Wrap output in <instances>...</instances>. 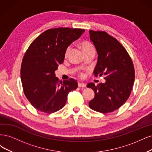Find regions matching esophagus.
I'll list each match as a JSON object with an SVG mask.
<instances>
[{
	"instance_id": "34e87169",
	"label": "esophagus",
	"mask_w": 152,
	"mask_h": 152,
	"mask_svg": "<svg viewBox=\"0 0 152 152\" xmlns=\"http://www.w3.org/2000/svg\"><path fill=\"white\" fill-rule=\"evenodd\" d=\"M78 86H79V87H86V85L84 83L79 82V83H78Z\"/></svg>"
}]
</instances>
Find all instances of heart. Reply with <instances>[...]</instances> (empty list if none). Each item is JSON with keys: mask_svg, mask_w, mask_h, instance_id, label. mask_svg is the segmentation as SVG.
<instances>
[{"mask_svg": "<svg viewBox=\"0 0 152 152\" xmlns=\"http://www.w3.org/2000/svg\"><path fill=\"white\" fill-rule=\"evenodd\" d=\"M80 47L81 48L83 51L84 52V53H86V52L89 51L90 50L94 49V46H93L90 42H87V41H83V42H81L80 43ZM70 50H71V46H69L66 48V52H65V56L66 57H67L68 55H69Z\"/></svg>", "mask_w": 152, "mask_h": 152, "instance_id": "1", "label": "heart"}]
</instances>
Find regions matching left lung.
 I'll return each mask as SVG.
<instances>
[{
	"label": "left lung",
	"mask_w": 152,
	"mask_h": 152,
	"mask_svg": "<svg viewBox=\"0 0 152 152\" xmlns=\"http://www.w3.org/2000/svg\"><path fill=\"white\" fill-rule=\"evenodd\" d=\"M89 33L98 54L94 74L104 75L105 82L97 86L94 83L87 85L95 92L88 104L93 110L108 113L120 108L128 99L134 81V66L128 53L115 38L105 31Z\"/></svg>",
	"instance_id": "left-lung-1"
}]
</instances>
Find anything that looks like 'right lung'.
I'll use <instances>...</instances> for the list:
<instances>
[{
	"label": "right lung",
	"mask_w": 152,
	"mask_h": 152,
	"mask_svg": "<svg viewBox=\"0 0 152 152\" xmlns=\"http://www.w3.org/2000/svg\"><path fill=\"white\" fill-rule=\"evenodd\" d=\"M84 32L76 28L49 29L28 47L21 64V80L24 95L38 110L47 114L59 110L68 94L77 88L72 78L58 80L55 71L63 63L66 48Z\"/></svg>",
	"instance_id": "right-lung-1"
}]
</instances>
